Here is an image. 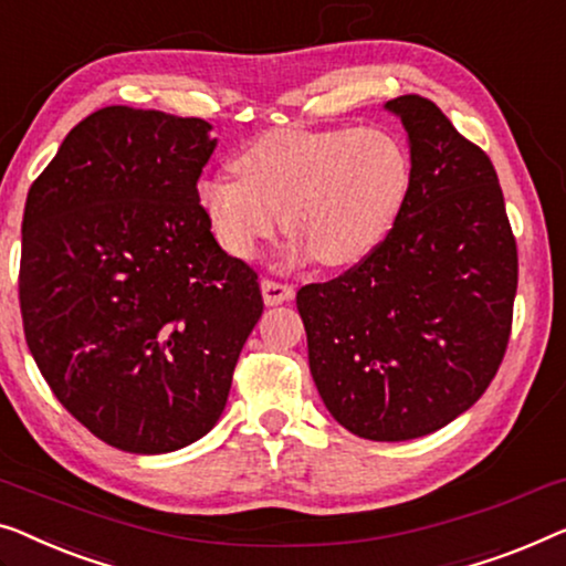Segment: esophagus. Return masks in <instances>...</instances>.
I'll list each match as a JSON object with an SVG mask.
<instances>
[{
	"mask_svg": "<svg viewBox=\"0 0 566 566\" xmlns=\"http://www.w3.org/2000/svg\"><path fill=\"white\" fill-rule=\"evenodd\" d=\"M260 291H263L265 306H277V303H285V301L293 298V289L289 283L263 281V283H260Z\"/></svg>",
	"mask_w": 566,
	"mask_h": 566,
	"instance_id": "esophagus-1",
	"label": "esophagus"
}]
</instances>
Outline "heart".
Masks as SVG:
<instances>
[{"instance_id":"heart-1","label":"heart","mask_w":566,"mask_h":566,"mask_svg":"<svg viewBox=\"0 0 566 566\" xmlns=\"http://www.w3.org/2000/svg\"><path fill=\"white\" fill-rule=\"evenodd\" d=\"M240 178L203 176L196 199L222 250L258 258L277 227L293 234V260L352 268L396 224L411 186V160L380 127L273 129L244 145Z\"/></svg>"}]
</instances>
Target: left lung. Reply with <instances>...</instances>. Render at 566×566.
<instances>
[{
  "instance_id": "1",
  "label": "left lung",
  "mask_w": 566,
  "mask_h": 566,
  "mask_svg": "<svg viewBox=\"0 0 566 566\" xmlns=\"http://www.w3.org/2000/svg\"><path fill=\"white\" fill-rule=\"evenodd\" d=\"M411 186L380 248L296 296L308 367L344 429L419 439L478 403L503 363L518 252L493 163L419 94L390 99Z\"/></svg>"
}]
</instances>
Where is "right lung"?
<instances>
[{"instance_id":"obj_1","label":"right lung","mask_w":566,"mask_h":566,"mask_svg":"<svg viewBox=\"0 0 566 566\" xmlns=\"http://www.w3.org/2000/svg\"><path fill=\"white\" fill-rule=\"evenodd\" d=\"M209 133L104 106L24 203V339L65 411L122 452H176L214 429L263 314L258 273L219 248L196 199Z\"/></svg>"}]
</instances>
